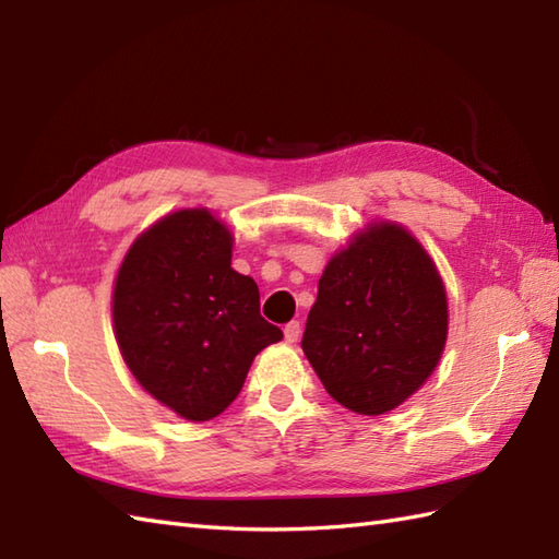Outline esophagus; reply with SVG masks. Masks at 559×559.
<instances>
[{
  "label": "esophagus",
  "instance_id": "obj_1",
  "mask_svg": "<svg viewBox=\"0 0 559 559\" xmlns=\"http://www.w3.org/2000/svg\"><path fill=\"white\" fill-rule=\"evenodd\" d=\"M300 331H302V324L300 322H288L286 329H283V334H286V341L288 343H295L300 338Z\"/></svg>",
  "mask_w": 559,
  "mask_h": 559
}]
</instances>
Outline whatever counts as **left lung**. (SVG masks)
<instances>
[{
    "label": "left lung",
    "mask_w": 559,
    "mask_h": 559,
    "mask_svg": "<svg viewBox=\"0 0 559 559\" xmlns=\"http://www.w3.org/2000/svg\"><path fill=\"white\" fill-rule=\"evenodd\" d=\"M447 326L444 283L430 254L401 225L382 221L331 257L302 350L331 399L382 415L432 374Z\"/></svg>",
    "instance_id": "left-lung-1"
}]
</instances>
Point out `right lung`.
Segmentation results:
<instances>
[{
	"label": "right lung",
	"mask_w": 559,
	"mask_h": 559,
	"mask_svg": "<svg viewBox=\"0 0 559 559\" xmlns=\"http://www.w3.org/2000/svg\"><path fill=\"white\" fill-rule=\"evenodd\" d=\"M233 235L206 209H185L136 237L112 293L120 353L136 382L182 418H216L278 326L259 314L257 283L230 266Z\"/></svg>",
	"instance_id": "right-lung-1"
}]
</instances>
